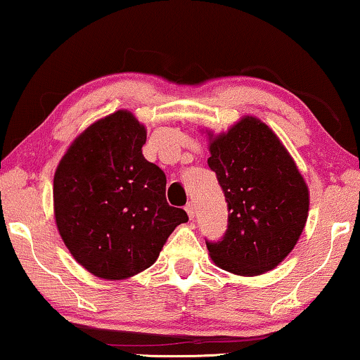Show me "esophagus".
Wrapping results in <instances>:
<instances>
[{
  "mask_svg": "<svg viewBox=\"0 0 360 360\" xmlns=\"http://www.w3.org/2000/svg\"><path fill=\"white\" fill-rule=\"evenodd\" d=\"M186 212H187V215H189V219L192 220L195 217V205L194 204H187L186 205Z\"/></svg>",
  "mask_w": 360,
  "mask_h": 360,
  "instance_id": "esophagus-1",
  "label": "esophagus"
}]
</instances>
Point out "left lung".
I'll return each mask as SVG.
<instances>
[{
	"label": "left lung",
	"mask_w": 360,
	"mask_h": 360,
	"mask_svg": "<svg viewBox=\"0 0 360 360\" xmlns=\"http://www.w3.org/2000/svg\"><path fill=\"white\" fill-rule=\"evenodd\" d=\"M210 169L229 205V229L207 243L212 261L238 276L274 269L297 245L310 194L295 161L264 122L246 115L210 135Z\"/></svg>",
	"instance_id": "8db88e82"
}]
</instances>
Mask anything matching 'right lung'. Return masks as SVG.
<instances>
[{"label": "right lung", "instance_id": "1", "mask_svg": "<svg viewBox=\"0 0 360 360\" xmlns=\"http://www.w3.org/2000/svg\"><path fill=\"white\" fill-rule=\"evenodd\" d=\"M146 129L129 110L78 135L53 176L60 236L91 274L122 281L148 269L187 214L166 202V176L145 160Z\"/></svg>", "mask_w": 360, "mask_h": 360}]
</instances>
